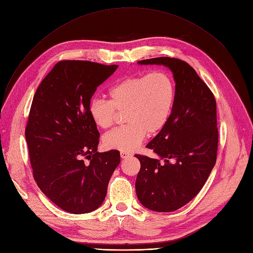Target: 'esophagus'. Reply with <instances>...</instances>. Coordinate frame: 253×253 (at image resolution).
I'll return each instance as SVG.
<instances>
[{
  "label": "esophagus",
  "mask_w": 253,
  "mask_h": 253,
  "mask_svg": "<svg viewBox=\"0 0 253 253\" xmlns=\"http://www.w3.org/2000/svg\"><path fill=\"white\" fill-rule=\"evenodd\" d=\"M121 157H122L123 159H126V158L131 157V154L128 153V152H126V151H122V152H121Z\"/></svg>",
  "instance_id": "obj_1"
}]
</instances>
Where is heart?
I'll return each instance as SVG.
<instances>
[{
  "label": "heart",
  "mask_w": 253,
  "mask_h": 253,
  "mask_svg": "<svg viewBox=\"0 0 253 253\" xmlns=\"http://www.w3.org/2000/svg\"><path fill=\"white\" fill-rule=\"evenodd\" d=\"M108 100L93 98L89 114L94 124L103 129L111 127L124 113L125 126L107 132L103 145L107 149L133 151L147 133L154 135L168 123L175 101V84L165 71L127 76L112 85L107 92Z\"/></svg>",
  "instance_id": "obj_1"
}]
</instances>
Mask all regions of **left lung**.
<instances>
[{
    "instance_id": "1",
    "label": "left lung",
    "mask_w": 253,
    "mask_h": 253,
    "mask_svg": "<svg viewBox=\"0 0 253 253\" xmlns=\"http://www.w3.org/2000/svg\"><path fill=\"white\" fill-rule=\"evenodd\" d=\"M138 63L168 67L176 83L168 123L146 146L161 159L135 155L141 163L135 180L139 201L155 211H173L197 196L216 164L219 141L216 99L184 61L162 56Z\"/></svg>"
}]
</instances>
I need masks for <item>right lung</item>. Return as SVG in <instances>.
Returning a JSON list of instances; mask_svg holds the SVG:
<instances>
[{
	"mask_svg": "<svg viewBox=\"0 0 253 253\" xmlns=\"http://www.w3.org/2000/svg\"><path fill=\"white\" fill-rule=\"evenodd\" d=\"M118 67L61 61L33 97L25 129L33 177L53 204L71 213L101 206L121 162L118 150L97 152L100 134L88 110L97 87Z\"/></svg>",
	"mask_w": 253,
	"mask_h": 253,
	"instance_id": "add662e5",
	"label": "right lung"
}]
</instances>
